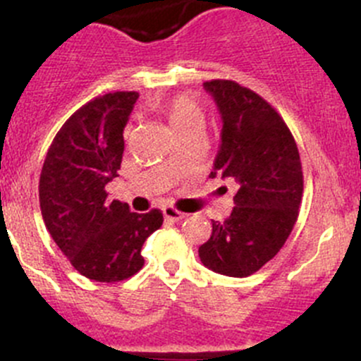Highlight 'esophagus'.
<instances>
[{
  "label": "esophagus",
  "instance_id": "esophagus-1",
  "mask_svg": "<svg viewBox=\"0 0 361 361\" xmlns=\"http://www.w3.org/2000/svg\"><path fill=\"white\" fill-rule=\"evenodd\" d=\"M162 213H164V216L171 221H181L183 218H187V214L181 213V211H178V209H174V207H171V206L164 207Z\"/></svg>",
  "mask_w": 361,
  "mask_h": 361
}]
</instances>
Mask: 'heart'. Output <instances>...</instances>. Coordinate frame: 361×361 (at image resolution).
<instances>
[{
    "label": "heart",
    "mask_w": 361,
    "mask_h": 361,
    "mask_svg": "<svg viewBox=\"0 0 361 361\" xmlns=\"http://www.w3.org/2000/svg\"><path fill=\"white\" fill-rule=\"evenodd\" d=\"M166 113L174 130L194 122V120H201V110L187 96H178L173 101H169V104L166 106Z\"/></svg>",
    "instance_id": "heart-1"
}]
</instances>
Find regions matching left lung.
I'll return each mask as SVG.
<instances>
[{"instance_id":"8db88e82","label":"left lung","mask_w":361,"mask_h":361,"mask_svg":"<svg viewBox=\"0 0 361 361\" xmlns=\"http://www.w3.org/2000/svg\"><path fill=\"white\" fill-rule=\"evenodd\" d=\"M221 116V143L209 178L239 185L234 209L213 221L199 246L211 271L246 278L278 255L298 216L304 192L300 155L279 113L253 90L232 80L204 82Z\"/></svg>"}]
</instances>
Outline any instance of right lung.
I'll use <instances>...</instances> for the list:
<instances>
[{
    "label": "right lung",
    "instance_id": "right-lung-1",
    "mask_svg": "<svg viewBox=\"0 0 361 361\" xmlns=\"http://www.w3.org/2000/svg\"><path fill=\"white\" fill-rule=\"evenodd\" d=\"M137 97L110 92L73 113L54 137L39 176L47 231L80 274L99 283L141 271V248L164 221L159 209L130 213L104 190L118 176L123 129Z\"/></svg>",
    "mask_w": 361,
    "mask_h": 361
}]
</instances>
